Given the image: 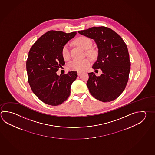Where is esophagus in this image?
I'll list each match as a JSON object with an SVG mask.
<instances>
[{
  "mask_svg": "<svg viewBox=\"0 0 155 155\" xmlns=\"http://www.w3.org/2000/svg\"><path fill=\"white\" fill-rule=\"evenodd\" d=\"M77 74H78V76H80L81 74H82V72H78Z\"/></svg>",
  "mask_w": 155,
  "mask_h": 155,
  "instance_id": "1",
  "label": "esophagus"
}]
</instances>
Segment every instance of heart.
I'll list each match as a JSON object with an SVG mask.
<instances>
[{
    "mask_svg": "<svg viewBox=\"0 0 155 155\" xmlns=\"http://www.w3.org/2000/svg\"><path fill=\"white\" fill-rule=\"evenodd\" d=\"M76 43L85 50H88L91 47L92 41L87 37H80L76 39ZM61 55L64 60H68L70 57V44L66 43L62 48ZM91 60L89 58L83 60H73L68 64V68L72 71L82 72L86 70L90 66Z\"/></svg>",
    "mask_w": 155,
    "mask_h": 155,
    "instance_id": "b5f03b06",
    "label": "heart"
}]
</instances>
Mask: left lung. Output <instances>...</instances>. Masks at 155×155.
Masks as SVG:
<instances>
[{
  "label": "left lung",
  "instance_id": "8db88e82",
  "mask_svg": "<svg viewBox=\"0 0 155 155\" xmlns=\"http://www.w3.org/2000/svg\"><path fill=\"white\" fill-rule=\"evenodd\" d=\"M79 34L94 39L98 48V55L92 68L100 69L97 77L88 73L87 85L96 99L110 102L116 99L125 89L128 81L130 62L128 50L121 37L106 27H93L78 31Z\"/></svg>",
  "mask_w": 155,
  "mask_h": 155
}]
</instances>
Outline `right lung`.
Returning <instances> with one entry per match:
<instances>
[{"label":"right lung","mask_w":155,"mask_h":155,"mask_svg":"<svg viewBox=\"0 0 155 155\" xmlns=\"http://www.w3.org/2000/svg\"><path fill=\"white\" fill-rule=\"evenodd\" d=\"M76 34L50 31L30 49L26 61L28 81L33 93L46 104L59 105L70 95L71 86L77 72L71 71L58 76L56 72L64 64L62 48Z\"/></svg>","instance_id":"add662e5"}]
</instances>
